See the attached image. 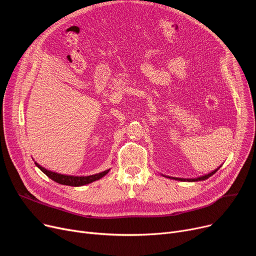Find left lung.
<instances>
[{
  "label": "left lung",
  "mask_w": 256,
  "mask_h": 256,
  "mask_svg": "<svg viewBox=\"0 0 256 256\" xmlns=\"http://www.w3.org/2000/svg\"><path fill=\"white\" fill-rule=\"evenodd\" d=\"M221 167V166H220ZM219 167V168H220ZM219 168H217L216 170H214V171H212L210 173H208V174H206V176H200V178H170V176H167L168 178H173V180H182V182H186V180H188V182H198V180H208V178H210L212 174H214L216 173L218 170H219Z\"/></svg>",
  "instance_id": "8db88e82"
}]
</instances>
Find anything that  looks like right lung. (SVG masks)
I'll use <instances>...</instances> for the list:
<instances>
[{
    "instance_id": "right-lung-1",
    "label": "right lung",
    "mask_w": 256,
    "mask_h": 256,
    "mask_svg": "<svg viewBox=\"0 0 256 256\" xmlns=\"http://www.w3.org/2000/svg\"><path fill=\"white\" fill-rule=\"evenodd\" d=\"M35 164L40 170H42L46 174V176H48L54 182H56L61 184H65V186H80L88 184L90 182L98 180L102 178H104L106 174L110 171V169H108V170H104L100 173L92 174V176H64V174L50 171V170H46V168L42 167L40 165H38L37 163H35Z\"/></svg>"
}]
</instances>
